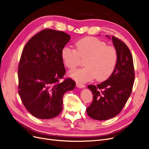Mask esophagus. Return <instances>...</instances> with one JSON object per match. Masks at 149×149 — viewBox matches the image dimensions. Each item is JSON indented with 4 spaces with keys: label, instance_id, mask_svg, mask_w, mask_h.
I'll return each mask as SVG.
<instances>
[{
    "label": "esophagus",
    "instance_id": "obj_1",
    "mask_svg": "<svg viewBox=\"0 0 149 149\" xmlns=\"http://www.w3.org/2000/svg\"><path fill=\"white\" fill-rule=\"evenodd\" d=\"M76 86H77V87L80 88H83L85 87V85L80 84V83H78V82H77V83H76Z\"/></svg>",
    "mask_w": 149,
    "mask_h": 149
}]
</instances>
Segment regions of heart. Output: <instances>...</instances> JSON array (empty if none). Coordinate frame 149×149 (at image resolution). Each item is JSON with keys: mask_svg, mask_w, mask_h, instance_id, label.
<instances>
[{"mask_svg": "<svg viewBox=\"0 0 149 149\" xmlns=\"http://www.w3.org/2000/svg\"><path fill=\"white\" fill-rule=\"evenodd\" d=\"M76 49L63 47L61 58L65 67L73 69L85 59V67L70 72V75L78 81L85 82L96 77L104 81L112 75L116 67L118 54L117 49L100 38L86 37L75 43Z\"/></svg>", "mask_w": 149, "mask_h": 149, "instance_id": "b5f03b06", "label": "heart"}]
</instances>
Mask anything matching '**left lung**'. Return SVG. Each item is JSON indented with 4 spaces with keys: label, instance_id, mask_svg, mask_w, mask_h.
<instances>
[{
    "label": "left lung",
    "instance_id": "left-lung-1",
    "mask_svg": "<svg viewBox=\"0 0 149 149\" xmlns=\"http://www.w3.org/2000/svg\"><path fill=\"white\" fill-rule=\"evenodd\" d=\"M112 39L118 54L113 74L107 80L96 86H88L92 91L93 100L86 108V112L89 117L97 120H106L117 116L128 101L134 84V68L130 49L118 38L112 36Z\"/></svg>",
    "mask_w": 149,
    "mask_h": 149
}]
</instances>
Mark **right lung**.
Listing matches in <instances>:
<instances>
[{
  "label": "right lung",
  "mask_w": 149,
  "mask_h": 149,
  "mask_svg": "<svg viewBox=\"0 0 149 149\" xmlns=\"http://www.w3.org/2000/svg\"><path fill=\"white\" fill-rule=\"evenodd\" d=\"M70 36L51 29L41 31L27 42L18 65V93L31 114L38 118H53L61 112L64 93L75 82L64 79L61 50Z\"/></svg>",
  "instance_id": "add662e5"
}]
</instances>
